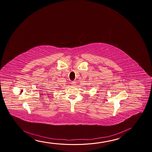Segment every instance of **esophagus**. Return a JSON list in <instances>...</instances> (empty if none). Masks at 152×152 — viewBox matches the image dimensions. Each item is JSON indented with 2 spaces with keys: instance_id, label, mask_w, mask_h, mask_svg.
<instances>
[{
  "instance_id": "esophagus-1",
  "label": "esophagus",
  "mask_w": 152,
  "mask_h": 152,
  "mask_svg": "<svg viewBox=\"0 0 152 152\" xmlns=\"http://www.w3.org/2000/svg\"><path fill=\"white\" fill-rule=\"evenodd\" d=\"M71 84H72V86H75L76 85V83H75V81H72V82H71Z\"/></svg>"
}]
</instances>
